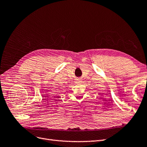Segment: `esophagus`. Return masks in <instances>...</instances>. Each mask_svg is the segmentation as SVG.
Returning a JSON list of instances; mask_svg holds the SVG:
<instances>
[{
	"mask_svg": "<svg viewBox=\"0 0 147 147\" xmlns=\"http://www.w3.org/2000/svg\"><path fill=\"white\" fill-rule=\"evenodd\" d=\"M82 82V79H80V78H78V79L76 80V83H80Z\"/></svg>",
	"mask_w": 147,
	"mask_h": 147,
	"instance_id": "1",
	"label": "esophagus"
}]
</instances>
